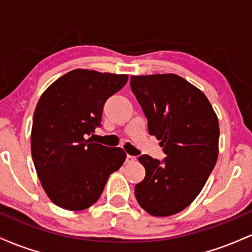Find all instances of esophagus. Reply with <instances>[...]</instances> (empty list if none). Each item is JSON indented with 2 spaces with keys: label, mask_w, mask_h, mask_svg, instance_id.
I'll return each instance as SVG.
<instances>
[{
  "label": "esophagus",
  "mask_w": 252,
  "mask_h": 252,
  "mask_svg": "<svg viewBox=\"0 0 252 252\" xmlns=\"http://www.w3.org/2000/svg\"><path fill=\"white\" fill-rule=\"evenodd\" d=\"M126 161L128 163H131V162H135L136 161V156H132V155H126Z\"/></svg>",
  "instance_id": "1"
}]
</instances>
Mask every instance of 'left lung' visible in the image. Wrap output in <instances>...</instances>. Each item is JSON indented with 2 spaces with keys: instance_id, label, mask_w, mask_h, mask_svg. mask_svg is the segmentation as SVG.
Returning <instances> with one entry per match:
<instances>
[{
  "instance_id": "8db88e82",
  "label": "left lung",
  "mask_w": 252,
  "mask_h": 252,
  "mask_svg": "<svg viewBox=\"0 0 252 252\" xmlns=\"http://www.w3.org/2000/svg\"><path fill=\"white\" fill-rule=\"evenodd\" d=\"M130 88L148 120V131L166 155L138 158L146 176L135 186L140 206L168 217L196 198L218 158L219 124L206 96L176 74L132 76Z\"/></svg>"
}]
</instances>
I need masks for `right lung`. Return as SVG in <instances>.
Listing matches in <instances>:
<instances>
[{"label": "right lung", "instance_id": "obj_1", "mask_svg": "<svg viewBox=\"0 0 252 252\" xmlns=\"http://www.w3.org/2000/svg\"><path fill=\"white\" fill-rule=\"evenodd\" d=\"M128 82L126 74L73 70L40 97L32 126V156L41 185L57 206L85 210L126 160L122 148L92 142L103 106Z\"/></svg>", "mask_w": 252, "mask_h": 252}]
</instances>
